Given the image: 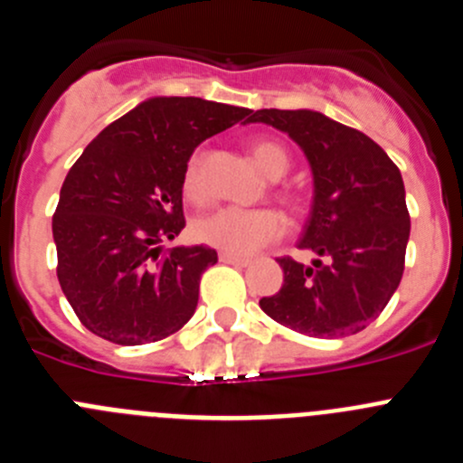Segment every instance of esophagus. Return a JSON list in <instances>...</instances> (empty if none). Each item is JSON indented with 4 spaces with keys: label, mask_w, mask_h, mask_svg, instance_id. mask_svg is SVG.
<instances>
[{
    "label": "esophagus",
    "mask_w": 463,
    "mask_h": 463,
    "mask_svg": "<svg viewBox=\"0 0 463 463\" xmlns=\"http://www.w3.org/2000/svg\"><path fill=\"white\" fill-rule=\"evenodd\" d=\"M220 261H222V264H232V267H248V264H250L248 257L232 255V252H220Z\"/></svg>",
    "instance_id": "34e87169"
}]
</instances>
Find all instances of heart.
<instances>
[{
  "label": "heart",
  "instance_id": "b5f03b06",
  "mask_svg": "<svg viewBox=\"0 0 463 463\" xmlns=\"http://www.w3.org/2000/svg\"><path fill=\"white\" fill-rule=\"evenodd\" d=\"M250 155L261 174L271 181L282 178L289 166L288 150L269 138L252 143ZM183 192L192 202H199L206 196L202 150H194L187 157L185 169H183ZM285 229H288V222L276 208H218L206 215H199L192 222V236L215 250L250 255L280 239Z\"/></svg>",
  "mask_w": 463,
  "mask_h": 463
}]
</instances>
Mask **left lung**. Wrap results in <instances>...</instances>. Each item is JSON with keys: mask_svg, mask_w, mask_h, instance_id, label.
Masks as SVG:
<instances>
[{"mask_svg": "<svg viewBox=\"0 0 463 463\" xmlns=\"http://www.w3.org/2000/svg\"><path fill=\"white\" fill-rule=\"evenodd\" d=\"M267 122L301 146L313 169V211L298 241L313 267L280 257L282 288L260 298L282 326L313 338L366 329L399 288L411 215L399 166L373 138L317 110L261 109Z\"/></svg>", "mask_w": 463, "mask_h": 463, "instance_id": "1", "label": "left lung"}]
</instances>
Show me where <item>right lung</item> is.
<instances>
[{
    "mask_svg": "<svg viewBox=\"0 0 463 463\" xmlns=\"http://www.w3.org/2000/svg\"><path fill=\"white\" fill-rule=\"evenodd\" d=\"M252 110L199 97H153L92 138L60 190L57 280L92 334L118 345L171 336L196 310L218 261L206 245L165 250L185 227L183 169L202 141Z\"/></svg>",
    "mask_w": 463,
    "mask_h": 463,
    "instance_id": "obj_1",
    "label": "right lung"
}]
</instances>
